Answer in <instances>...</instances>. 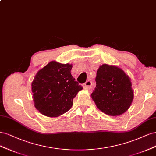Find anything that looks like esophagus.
Returning a JSON list of instances; mask_svg holds the SVG:
<instances>
[{
    "label": "esophagus",
    "instance_id": "esophagus-1",
    "mask_svg": "<svg viewBox=\"0 0 156 156\" xmlns=\"http://www.w3.org/2000/svg\"><path fill=\"white\" fill-rule=\"evenodd\" d=\"M91 86H92V82L90 81V80H88V81H87L83 84V87L84 89H90L91 88Z\"/></svg>",
    "mask_w": 156,
    "mask_h": 156
}]
</instances>
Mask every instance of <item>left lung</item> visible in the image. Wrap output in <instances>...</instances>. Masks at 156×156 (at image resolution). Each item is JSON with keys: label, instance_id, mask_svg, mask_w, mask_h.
<instances>
[{"label": "left lung", "instance_id": "obj_1", "mask_svg": "<svg viewBox=\"0 0 156 156\" xmlns=\"http://www.w3.org/2000/svg\"><path fill=\"white\" fill-rule=\"evenodd\" d=\"M95 81L97 85L91 96L100 111L110 116L127 111L134 94L131 79L122 69L103 64L98 69Z\"/></svg>", "mask_w": 156, "mask_h": 156}]
</instances>
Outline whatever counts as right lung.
Listing matches in <instances>:
<instances>
[{
    "label": "right lung",
    "mask_w": 156,
    "mask_h": 156,
    "mask_svg": "<svg viewBox=\"0 0 156 156\" xmlns=\"http://www.w3.org/2000/svg\"><path fill=\"white\" fill-rule=\"evenodd\" d=\"M72 64L49 62L32 82L34 106L48 117H58L71 108L73 98L82 90L73 78Z\"/></svg>",
    "instance_id": "1"
}]
</instances>
